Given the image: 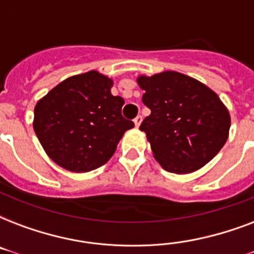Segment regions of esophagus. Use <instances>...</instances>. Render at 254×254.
Segmentation results:
<instances>
[{
	"label": "esophagus",
	"mask_w": 254,
	"mask_h": 254,
	"mask_svg": "<svg viewBox=\"0 0 254 254\" xmlns=\"http://www.w3.org/2000/svg\"><path fill=\"white\" fill-rule=\"evenodd\" d=\"M133 121H134L135 127H139V125H141V123H142V116H137Z\"/></svg>",
	"instance_id": "obj_1"
}]
</instances>
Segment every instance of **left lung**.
<instances>
[{
    "label": "left lung",
    "mask_w": 254,
    "mask_h": 254,
    "mask_svg": "<svg viewBox=\"0 0 254 254\" xmlns=\"http://www.w3.org/2000/svg\"><path fill=\"white\" fill-rule=\"evenodd\" d=\"M137 83L151 111L139 130L145 131L154 158L166 171L193 173L221 150L231 116L211 88L175 71L141 75Z\"/></svg>",
    "instance_id": "8db88e82"
}]
</instances>
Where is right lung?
Returning a JSON list of instances; mask_svg holds the SVG:
<instances>
[{
  "label": "right lung",
  "mask_w": 254,
  "mask_h": 254,
  "mask_svg": "<svg viewBox=\"0 0 254 254\" xmlns=\"http://www.w3.org/2000/svg\"><path fill=\"white\" fill-rule=\"evenodd\" d=\"M112 85L99 71H88L63 80L38 101L34 131L57 165L72 173L103 166L134 127L121 115L125 101L112 95Z\"/></svg>",
  "instance_id": "right-lung-1"
}]
</instances>
